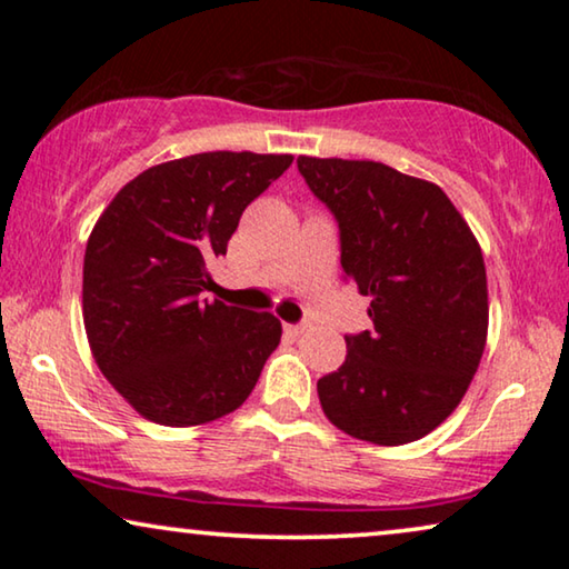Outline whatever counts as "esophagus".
I'll return each instance as SVG.
<instances>
[{
    "label": "esophagus",
    "mask_w": 569,
    "mask_h": 569,
    "mask_svg": "<svg viewBox=\"0 0 569 569\" xmlns=\"http://www.w3.org/2000/svg\"><path fill=\"white\" fill-rule=\"evenodd\" d=\"M287 331H290V333H295V337H300V333H306V331H310V323H308V321H302V323L287 326Z\"/></svg>",
    "instance_id": "esophagus-1"
}]
</instances>
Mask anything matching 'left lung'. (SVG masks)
Returning <instances> with one entry per match:
<instances>
[{
    "mask_svg": "<svg viewBox=\"0 0 569 569\" xmlns=\"http://www.w3.org/2000/svg\"><path fill=\"white\" fill-rule=\"evenodd\" d=\"M339 222L345 279L370 298V331L318 380L323 415L376 446L425 438L461 403L487 345L481 248L440 186L372 160L298 158Z\"/></svg>",
    "mask_w": 569,
    "mask_h": 569,
    "instance_id": "left-lung-1",
    "label": "left lung"
}]
</instances>
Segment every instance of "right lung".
<instances>
[{"label": "right lung", "instance_id": "right-lung-1", "mask_svg": "<svg viewBox=\"0 0 569 569\" xmlns=\"http://www.w3.org/2000/svg\"><path fill=\"white\" fill-rule=\"evenodd\" d=\"M292 154L201 152L147 168L84 248L82 318L98 368L150 422L193 427L238 409L282 337L271 313L207 300L209 263Z\"/></svg>", "mask_w": 569, "mask_h": 569}]
</instances>
